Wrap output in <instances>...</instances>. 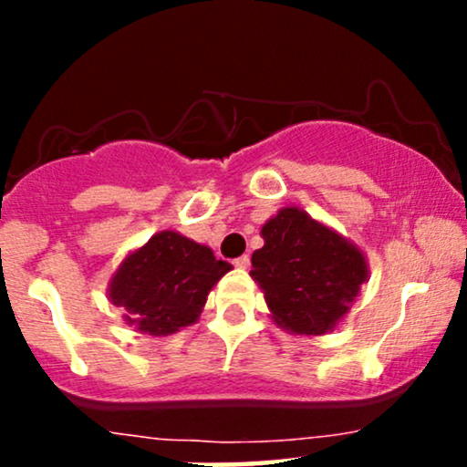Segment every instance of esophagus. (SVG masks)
<instances>
[{"label":"esophagus","instance_id":"1","mask_svg":"<svg viewBox=\"0 0 467 467\" xmlns=\"http://www.w3.org/2000/svg\"><path fill=\"white\" fill-rule=\"evenodd\" d=\"M234 267H239V270H248V267H250V256L244 254V256H239V259H234Z\"/></svg>","mask_w":467,"mask_h":467}]
</instances>
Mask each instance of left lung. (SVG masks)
Returning <instances> with one entry per match:
<instances>
[{
	"label": "left lung",
	"instance_id": "obj_1",
	"mask_svg": "<svg viewBox=\"0 0 467 467\" xmlns=\"http://www.w3.org/2000/svg\"><path fill=\"white\" fill-rule=\"evenodd\" d=\"M261 237L264 248L252 254L250 276L275 325L294 336L334 331L368 281L364 252L296 206L267 219Z\"/></svg>",
	"mask_w": 467,
	"mask_h": 467
}]
</instances>
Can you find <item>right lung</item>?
I'll use <instances>...</instances> for the list:
<instances>
[{"mask_svg": "<svg viewBox=\"0 0 467 467\" xmlns=\"http://www.w3.org/2000/svg\"><path fill=\"white\" fill-rule=\"evenodd\" d=\"M230 270L208 245L162 230L120 261L107 298L140 334L171 336L200 320L208 294Z\"/></svg>", "mask_w": 467, "mask_h": 467, "instance_id": "1", "label": "right lung"}]
</instances>
